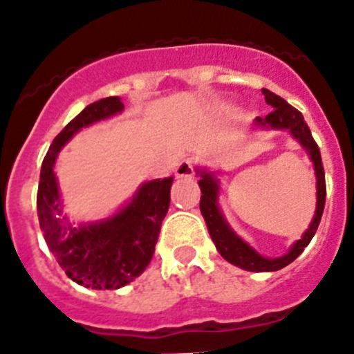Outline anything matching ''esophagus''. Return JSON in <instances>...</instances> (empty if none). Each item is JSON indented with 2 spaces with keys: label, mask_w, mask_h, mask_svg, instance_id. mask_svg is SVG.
Segmentation results:
<instances>
[{
  "label": "esophagus",
  "mask_w": 354,
  "mask_h": 354,
  "mask_svg": "<svg viewBox=\"0 0 354 354\" xmlns=\"http://www.w3.org/2000/svg\"><path fill=\"white\" fill-rule=\"evenodd\" d=\"M176 176L178 178H191L194 176V160L192 158L182 160L176 169Z\"/></svg>",
  "instance_id": "obj_1"
}]
</instances>
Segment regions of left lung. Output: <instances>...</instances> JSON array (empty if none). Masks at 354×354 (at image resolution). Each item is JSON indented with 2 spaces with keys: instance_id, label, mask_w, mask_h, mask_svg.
<instances>
[{
  "instance_id": "obj_1",
  "label": "left lung",
  "mask_w": 354,
  "mask_h": 354,
  "mask_svg": "<svg viewBox=\"0 0 354 354\" xmlns=\"http://www.w3.org/2000/svg\"><path fill=\"white\" fill-rule=\"evenodd\" d=\"M265 101L270 104L274 110L268 113L267 117L261 118L257 117L253 122L254 129H261V131H288L292 138L301 145V148L308 153L311 163H313L315 178H317V208H315V215L311 218L310 227L304 230L301 239H297L286 254L279 258H268L258 253L253 246L246 243L241 236L234 232L232 227L229 225L227 218L223 216L222 208L218 205L220 196V178L216 177V172H209V170L203 169V167H196V176H199V189H201V201H199V209L205 218L206 227L212 241L215 243L216 251L225 258L229 263L236 265V267L243 268L248 272H277L281 268L288 267L289 263L296 260L304 248L310 244L313 239L315 232L320 223L322 213H324L325 206V174L324 165H322L320 149H318L317 142L311 138L310 127L304 122L303 115L292 108L291 104L281 96L274 94L268 89H261Z\"/></svg>"
}]
</instances>
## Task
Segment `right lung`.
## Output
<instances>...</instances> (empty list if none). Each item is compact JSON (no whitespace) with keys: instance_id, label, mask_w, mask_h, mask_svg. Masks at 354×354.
Masks as SVG:
<instances>
[{"instance_id":"obj_1","label":"right lung","mask_w":354,"mask_h":354,"mask_svg":"<svg viewBox=\"0 0 354 354\" xmlns=\"http://www.w3.org/2000/svg\"><path fill=\"white\" fill-rule=\"evenodd\" d=\"M124 111L118 96L84 108L53 139L41 167L37 216L48 248L68 279L91 289H120L146 270L155 253L160 227L169 212L174 177L142 182L131 199L110 216L70 222L63 213L55 163L63 146L84 127Z\"/></svg>"}]
</instances>
